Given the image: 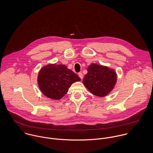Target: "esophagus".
Here are the masks:
<instances>
[{"label": "esophagus", "instance_id": "obj_1", "mask_svg": "<svg viewBox=\"0 0 153 153\" xmlns=\"http://www.w3.org/2000/svg\"><path fill=\"white\" fill-rule=\"evenodd\" d=\"M78 76H79V78H80L81 79L83 78V74H82L81 72L78 73Z\"/></svg>", "mask_w": 153, "mask_h": 153}]
</instances>
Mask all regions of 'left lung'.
I'll return each mask as SVG.
<instances>
[{
  "mask_svg": "<svg viewBox=\"0 0 153 153\" xmlns=\"http://www.w3.org/2000/svg\"><path fill=\"white\" fill-rule=\"evenodd\" d=\"M87 71L82 82L88 91L97 97L108 95L117 83L116 71L107 66L94 63L88 66Z\"/></svg>",
  "mask_w": 153,
  "mask_h": 153,
  "instance_id": "obj_1",
  "label": "left lung"
}]
</instances>
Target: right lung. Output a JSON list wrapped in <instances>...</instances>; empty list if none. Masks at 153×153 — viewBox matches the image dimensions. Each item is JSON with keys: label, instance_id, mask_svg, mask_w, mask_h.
Wrapping results in <instances>:
<instances>
[{"label": "right lung", "instance_id": "1", "mask_svg": "<svg viewBox=\"0 0 153 153\" xmlns=\"http://www.w3.org/2000/svg\"><path fill=\"white\" fill-rule=\"evenodd\" d=\"M38 84L46 97L59 100L68 92L72 84L80 81V78L62 64H50L44 66L39 71Z\"/></svg>", "mask_w": 153, "mask_h": 153}]
</instances>
